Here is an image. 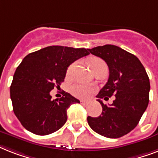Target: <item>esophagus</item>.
<instances>
[{"label": "esophagus", "mask_w": 158, "mask_h": 158, "mask_svg": "<svg viewBox=\"0 0 158 158\" xmlns=\"http://www.w3.org/2000/svg\"><path fill=\"white\" fill-rule=\"evenodd\" d=\"M80 102H81L82 104H87V103H88V102L85 101V100H81V101H80Z\"/></svg>", "instance_id": "1"}]
</instances>
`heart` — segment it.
I'll return each instance as SVG.
<instances>
[{
  "instance_id": "b5f03b06",
  "label": "heart",
  "mask_w": 158,
  "mask_h": 158,
  "mask_svg": "<svg viewBox=\"0 0 158 158\" xmlns=\"http://www.w3.org/2000/svg\"><path fill=\"white\" fill-rule=\"evenodd\" d=\"M88 64L89 67L93 69L94 67L98 66L99 64H105L103 60L99 59L98 57H91L88 60ZM74 64H70L67 69V74H70L72 72V69L74 68ZM94 91V89L90 85H87V84H75L71 87L70 92L74 97H76L78 98H88L90 97Z\"/></svg>"
}]
</instances>
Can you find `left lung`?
I'll return each mask as SVG.
<instances>
[{
	"label": "left lung",
	"mask_w": 158,
	"mask_h": 158,
	"mask_svg": "<svg viewBox=\"0 0 158 158\" xmlns=\"http://www.w3.org/2000/svg\"><path fill=\"white\" fill-rule=\"evenodd\" d=\"M89 51L105 60L109 78L97 95L102 112L98 117L88 116V123L92 130L104 137H122L136 127L147 109L149 78L139 60L117 46L107 44ZM111 96H115V100L110 105L101 101Z\"/></svg>",
	"instance_id": "left-lung-1"
}]
</instances>
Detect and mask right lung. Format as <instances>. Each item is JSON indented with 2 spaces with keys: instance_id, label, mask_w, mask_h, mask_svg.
Returning a JSON list of instances; mask_svg holds the SVG:
<instances>
[{
  "instance_id": "obj_1",
  "label": "right lung",
  "mask_w": 158,
  "mask_h": 158,
  "mask_svg": "<svg viewBox=\"0 0 158 158\" xmlns=\"http://www.w3.org/2000/svg\"><path fill=\"white\" fill-rule=\"evenodd\" d=\"M89 54L85 48L50 46L23 58L10 90L14 113L26 130L48 135L64 125L67 109L79 101L65 92L52 100L50 92L64 82L69 64Z\"/></svg>"
}]
</instances>
